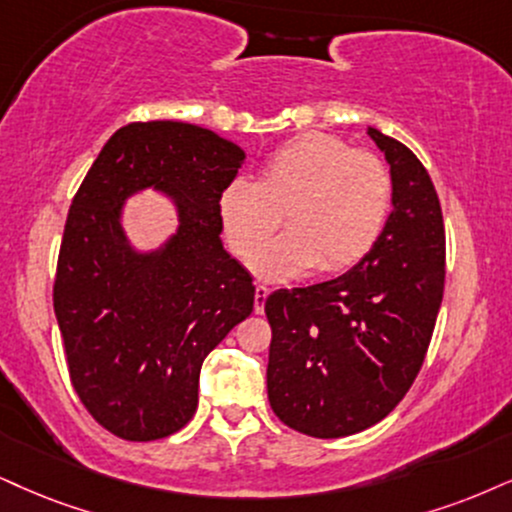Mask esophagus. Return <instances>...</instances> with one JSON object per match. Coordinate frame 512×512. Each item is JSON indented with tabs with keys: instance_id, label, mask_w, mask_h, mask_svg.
I'll return each mask as SVG.
<instances>
[{
	"instance_id": "esophagus-1",
	"label": "esophagus",
	"mask_w": 512,
	"mask_h": 512,
	"mask_svg": "<svg viewBox=\"0 0 512 512\" xmlns=\"http://www.w3.org/2000/svg\"><path fill=\"white\" fill-rule=\"evenodd\" d=\"M270 289L266 285H256V294H254V311L263 313L266 311V299H268Z\"/></svg>"
}]
</instances>
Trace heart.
Returning <instances> with one entry per match:
<instances>
[{
    "label": "heart",
    "instance_id": "obj_1",
    "mask_svg": "<svg viewBox=\"0 0 512 512\" xmlns=\"http://www.w3.org/2000/svg\"><path fill=\"white\" fill-rule=\"evenodd\" d=\"M394 201L389 168L342 137L304 132L268 156L261 182L230 180L218 213L230 249L251 256L282 223L287 232L251 258L263 280H289L313 266L339 273L380 239Z\"/></svg>",
    "mask_w": 512,
    "mask_h": 512
}]
</instances>
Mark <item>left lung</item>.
<instances>
[{
  "mask_svg": "<svg viewBox=\"0 0 512 512\" xmlns=\"http://www.w3.org/2000/svg\"><path fill=\"white\" fill-rule=\"evenodd\" d=\"M368 135L394 182L380 239L349 273L266 299L270 408L315 439L363 432L399 406L444 296L446 235L430 173L406 144L375 128Z\"/></svg>",
  "mask_w": 512,
  "mask_h": 512,
  "instance_id": "8db88e82",
  "label": "left lung"
}]
</instances>
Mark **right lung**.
<instances>
[{"label": "right lung", "instance_id": "1", "mask_svg": "<svg viewBox=\"0 0 512 512\" xmlns=\"http://www.w3.org/2000/svg\"><path fill=\"white\" fill-rule=\"evenodd\" d=\"M242 161L237 144L199 125L130 123L75 192L54 313L75 394L125 441L170 437L192 420L201 363L254 311V277L220 242V192ZM147 186L176 201L181 227L163 250L137 255L120 211Z\"/></svg>", "mask_w": 512, "mask_h": 512}]
</instances>
